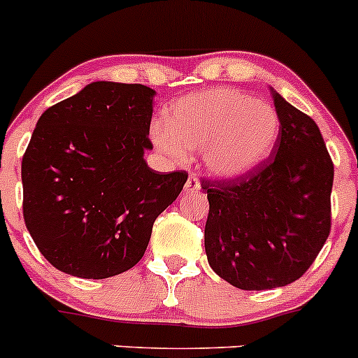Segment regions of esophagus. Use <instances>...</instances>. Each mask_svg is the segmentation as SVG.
Here are the masks:
<instances>
[{"instance_id":"1","label":"esophagus","mask_w":358,"mask_h":358,"mask_svg":"<svg viewBox=\"0 0 358 358\" xmlns=\"http://www.w3.org/2000/svg\"><path fill=\"white\" fill-rule=\"evenodd\" d=\"M185 194H190V192H199L201 190V182H199V176L197 175H190L189 178H187V183H185Z\"/></svg>"}]
</instances>
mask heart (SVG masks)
<instances>
[{
  "label": "heart",
  "instance_id": "b5f03b06",
  "mask_svg": "<svg viewBox=\"0 0 358 358\" xmlns=\"http://www.w3.org/2000/svg\"><path fill=\"white\" fill-rule=\"evenodd\" d=\"M280 117L270 103L230 88L185 96L150 128L154 143L171 159L204 149V162L220 176H239L262 164L279 140Z\"/></svg>",
  "mask_w": 358,
  "mask_h": 358
}]
</instances>
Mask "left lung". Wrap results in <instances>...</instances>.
Masks as SVG:
<instances>
[{"label": "left lung", "mask_w": 358, "mask_h": 358, "mask_svg": "<svg viewBox=\"0 0 358 358\" xmlns=\"http://www.w3.org/2000/svg\"><path fill=\"white\" fill-rule=\"evenodd\" d=\"M272 99L280 117L272 156L237 178L201 182L209 266L244 291L298 280L331 232L334 164L319 126L275 90Z\"/></svg>", "instance_id": "left-lung-1"}]
</instances>
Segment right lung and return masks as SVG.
Masks as SVG:
<instances>
[{
  "instance_id": "add662e5",
  "label": "right lung",
  "mask_w": 358,
  "mask_h": 358,
  "mask_svg": "<svg viewBox=\"0 0 358 358\" xmlns=\"http://www.w3.org/2000/svg\"><path fill=\"white\" fill-rule=\"evenodd\" d=\"M152 88L96 81L46 109L22 157L24 222L60 272L107 279L142 259L187 171L147 166Z\"/></svg>"
}]
</instances>
